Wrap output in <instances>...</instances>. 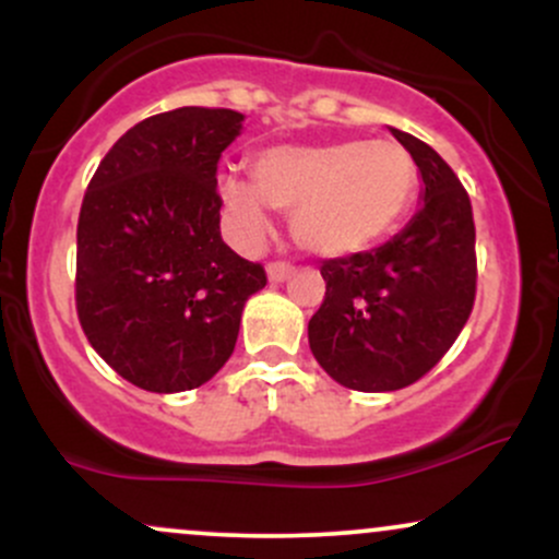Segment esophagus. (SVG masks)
I'll return each instance as SVG.
<instances>
[{
    "label": "esophagus",
    "instance_id": "esophagus-1",
    "mask_svg": "<svg viewBox=\"0 0 559 559\" xmlns=\"http://www.w3.org/2000/svg\"><path fill=\"white\" fill-rule=\"evenodd\" d=\"M292 271L294 267L288 265V262H271V265H267V281H271V284H284L288 275H292Z\"/></svg>",
    "mask_w": 559,
    "mask_h": 559
}]
</instances>
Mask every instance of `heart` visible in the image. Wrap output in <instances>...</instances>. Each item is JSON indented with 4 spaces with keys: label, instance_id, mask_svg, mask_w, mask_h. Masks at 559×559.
<instances>
[{
    "label": "heart",
    "instance_id": "heart-1",
    "mask_svg": "<svg viewBox=\"0 0 559 559\" xmlns=\"http://www.w3.org/2000/svg\"><path fill=\"white\" fill-rule=\"evenodd\" d=\"M252 178H217L230 230L258 243L271 230V207L292 210V236L318 258L376 247L400 226L418 191V165L391 139L267 146L252 159Z\"/></svg>",
    "mask_w": 559,
    "mask_h": 559
}]
</instances>
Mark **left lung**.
<instances>
[{
    "label": "left lung",
    "instance_id": "8db88e82",
    "mask_svg": "<svg viewBox=\"0 0 559 559\" xmlns=\"http://www.w3.org/2000/svg\"><path fill=\"white\" fill-rule=\"evenodd\" d=\"M418 165L420 207L394 239L325 260V299L307 338L320 368L355 391H396L447 355L476 299L467 191L426 141L391 128Z\"/></svg>",
    "mask_w": 559,
    "mask_h": 559
}]
</instances>
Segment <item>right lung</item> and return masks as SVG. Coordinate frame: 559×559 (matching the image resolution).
I'll return each mask as SVG.
<instances>
[{
	"instance_id": "obj_1",
	"label": "right lung",
	"mask_w": 559,
	"mask_h": 559,
	"mask_svg": "<svg viewBox=\"0 0 559 559\" xmlns=\"http://www.w3.org/2000/svg\"><path fill=\"white\" fill-rule=\"evenodd\" d=\"M236 110L178 107L115 141L79 217L75 307L88 344L133 386H202L234 355L262 265L221 236L217 159L241 133Z\"/></svg>"
}]
</instances>
